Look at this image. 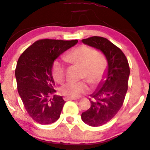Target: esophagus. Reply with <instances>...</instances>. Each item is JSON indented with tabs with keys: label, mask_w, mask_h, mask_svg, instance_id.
I'll return each mask as SVG.
<instances>
[{
	"label": "esophagus",
	"mask_w": 150,
	"mask_h": 150,
	"mask_svg": "<svg viewBox=\"0 0 150 150\" xmlns=\"http://www.w3.org/2000/svg\"><path fill=\"white\" fill-rule=\"evenodd\" d=\"M64 100H77V98H70V97H64Z\"/></svg>",
	"instance_id": "obj_1"
}]
</instances>
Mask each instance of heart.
I'll return each instance as SVG.
<instances>
[{
	"instance_id": "1",
	"label": "heart",
	"mask_w": 150,
	"mask_h": 150,
	"mask_svg": "<svg viewBox=\"0 0 150 150\" xmlns=\"http://www.w3.org/2000/svg\"><path fill=\"white\" fill-rule=\"evenodd\" d=\"M65 59L74 64L83 67L82 78H86L91 84L98 83L105 74L107 63L102 56L91 47L82 45L70 51ZM52 73L55 81L61 83L65 76V66L62 61L57 59L52 64ZM88 91L87 83L85 81L68 82L59 88L62 95L70 98L79 97Z\"/></svg>"
}]
</instances>
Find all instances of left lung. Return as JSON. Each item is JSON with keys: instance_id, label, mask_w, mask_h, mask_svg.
<instances>
[{"instance_id": "8db88e82", "label": "left lung", "mask_w": 150, "mask_h": 150, "mask_svg": "<svg viewBox=\"0 0 150 150\" xmlns=\"http://www.w3.org/2000/svg\"><path fill=\"white\" fill-rule=\"evenodd\" d=\"M82 42L101 51L108 62L103 79L91 95V107L81 115L86 124L100 127L111 120L122 106L128 90L130 69L125 54L105 38L92 37Z\"/></svg>"}]
</instances>
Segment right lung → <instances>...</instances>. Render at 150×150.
Instances as JSON below:
<instances>
[{
  "instance_id": "obj_1",
  "label": "right lung",
  "mask_w": 150,
  "mask_h": 150,
  "mask_svg": "<svg viewBox=\"0 0 150 150\" xmlns=\"http://www.w3.org/2000/svg\"><path fill=\"white\" fill-rule=\"evenodd\" d=\"M78 40L41 39L28 47L18 58L15 75L17 89L29 115L40 124H50L60 116L64 101L56 92L52 67L63 52Z\"/></svg>"
}]
</instances>
